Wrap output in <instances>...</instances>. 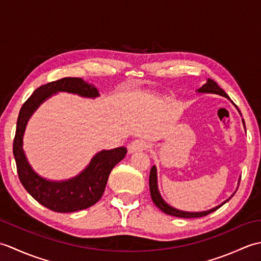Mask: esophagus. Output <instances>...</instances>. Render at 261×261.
Listing matches in <instances>:
<instances>
[{
	"label": "esophagus",
	"mask_w": 261,
	"mask_h": 261,
	"mask_svg": "<svg viewBox=\"0 0 261 261\" xmlns=\"http://www.w3.org/2000/svg\"><path fill=\"white\" fill-rule=\"evenodd\" d=\"M147 148V142L142 139H137L132 141L129 146H127V151L130 153H134L137 151H142Z\"/></svg>",
	"instance_id": "34e87169"
}]
</instances>
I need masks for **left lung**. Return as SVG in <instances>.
Segmentation results:
<instances>
[{
    "label": "left lung",
    "mask_w": 261,
    "mask_h": 261,
    "mask_svg": "<svg viewBox=\"0 0 261 261\" xmlns=\"http://www.w3.org/2000/svg\"><path fill=\"white\" fill-rule=\"evenodd\" d=\"M197 92H198V93L219 94V95L224 96V97L230 99V97L228 96V94H226V93L222 90V88H221L218 84H216V83H215L213 80H211V79L207 80L206 84H204L201 88H198ZM230 101H231V99H230ZM231 102H232V101H231ZM232 103H233V102H232ZM233 104H234V103H233ZM234 105H236V104H234ZM236 107H237V105H236ZM239 112H240V111H239ZM242 122H243V124H245V121L242 120ZM245 127H246V126H245ZM149 187H150V195H151V198H152V202L154 203V205H156V206H157L158 208H160V210L163 211L164 213L168 214V215H173V216H177V218H184V219L202 218V216H205V215H207V214H210V213H212V212H214V211L218 210L219 207L222 206L223 204H225L232 196H233V195H232L230 198L226 199L225 202H223L222 204H220L219 206H216V207H214V208H211V210H208V211H203V212H185V211L177 210V208H175V207H173V206H170L169 204L166 203V202L164 201V199H163L162 195H160V193H159V191H158V186H157V169H156V166H152V167H151L150 175H149Z\"/></svg>",
    "instance_id": "1"
}]
</instances>
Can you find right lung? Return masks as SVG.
I'll use <instances>...</instances> for the list:
<instances>
[{
    "mask_svg": "<svg viewBox=\"0 0 261 261\" xmlns=\"http://www.w3.org/2000/svg\"><path fill=\"white\" fill-rule=\"evenodd\" d=\"M57 92L73 93L91 98L99 96L96 87L79 77H65L38 87L20 110L13 140V154L20 181L25 191L47 208L59 213H70L90 207L102 197L111 170L125 157L126 148L119 147L97 152L80 175L67 180L53 181L39 176L28 163L22 139L30 116L39 105Z\"/></svg>",
    "mask_w": 261,
    "mask_h": 261,
    "instance_id": "add662e5",
    "label": "right lung"
}]
</instances>
